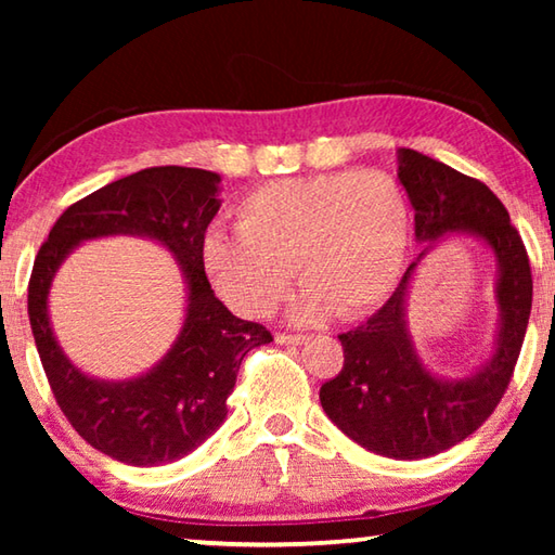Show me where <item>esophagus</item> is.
I'll use <instances>...</instances> for the list:
<instances>
[{"label": "esophagus", "instance_id": "34e87169", "mask_svg": "<svg viewBox=\"0 0 555 555\" xmlns=\"http://www.w3.org/2000/svg\"><path fill=\"white\" fill-rule=\"evenodd\" d=\"M306 340V335H294V333H276L279 345H300Z\"/></svg>", "mask_w": 555, "mask_h": 555}]
</instances>
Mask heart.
I'll use <instances>...</instances> for the list:
<instances>
[{
	"label": "heart",
	"instance_id": "obj_1",
	"mask_svg": "<svg viewBox=\"0 0 555 555\" xmlns=\"http://www.w3.org/2000/svg\"><path fill=\"white\" fill-rule=\"evenodd\" d=\"M237 232L203 234L201 264L247 318H267L306 286L296 315L357 321L391 294L411 240V203L397 176L379 168L276 178L234 208Z\"/></svg>",
	"mask_w": 555,
	"mask_h": 555
}]
</instances>
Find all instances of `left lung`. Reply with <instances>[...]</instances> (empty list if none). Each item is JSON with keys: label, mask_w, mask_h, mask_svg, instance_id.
<instances>
[{"label": "left lung", "mask_w": 555, "mask_h": 555, "mask_svg": "<svg viewBox=\"0 0 555 555\" xmlns=\"http://www.w3.org/2000/svg\"><path fill=\"white\" fill-rule=\"evenodd\" d=\"M399 181L416 210L418 242L465 230L490 244L500 261V340L492 362L473 377L440 382L413 352L403 298L416 264L367 323L337 335L345 362L321 387L327 418L372 453L418 460L443 453L475 434L502 401L529 325L533 279L521 234L482 181L413 149L399 152Z\"/></svg>", "instance_id": "8db88e82"}]
</instances>
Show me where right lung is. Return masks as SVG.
<instances>
[{
	"label": "right lung",
	"mask_w": 555,
	"mask_h": 555,
	"mask_svg": "<svg viewBox=\"0 0 555 555\" xmlns=\"http://www.w3.org/2000/svg\"><path fill=\"white\" fill-rule=\"evenodd\" d=\"M220 176L154 166L73 203L41 244L29 279V321L46 377L63 416L88 443L127 465L171 463L198 448L228 416L244 354L274 340L264 325L240 321L215 296L201 242L215 212ZM102 233H146L182 261L189 284L184 331L162 365L131 383L90 380L64 360L48 325L44 296L64 255Z\"/></svg>",
	"instance_id": "1"
}]
</instances>
